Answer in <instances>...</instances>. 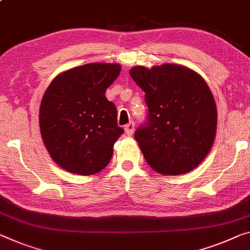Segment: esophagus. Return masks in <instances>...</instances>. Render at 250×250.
Returning <instances> with one entry per match:
<instances>
[{
  "label": "esophagus",
  "instance_id": "34e87169",
  "mask_svg": "<svg viewBox=\"0 0 250 250\" xmlns=\"http://www.w3.org/2000/svg\"><path fill=\"white\" fill-rule=\"evenodd\" d=\"M134 129H135V124H134L133 122L128 123V124L125 126V133H126V135H132L133 132H134Z\"/></svg>",
  "mask_w": 250,
  "mask_h": 250
}]
</instances>
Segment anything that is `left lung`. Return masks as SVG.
Returning a JSON list of instances; mask_svg holds the SVG:
<instances>
[{
	"instance_id": "left-lung-1",
	"label": "left lung",
	"mask_w": 250,
	"mask_h": 250,
	"mask_svg": "<svg viewBox=\"0 0 250 250\" xmlns=\"http://www.w3.org/2000/svg\"><path fill=\"white\" fill-rule=\"evenodd\" d=\"M129 75L145 93L148 108L134 134L147 164L164 175L193 170L216 136L217 107L207 83L191 69L171 63L134 67Z\"/></svg>"
}]
</instances>
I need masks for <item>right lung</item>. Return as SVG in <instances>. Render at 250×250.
<instances>
[{
	"mask_svg": "<svg viewBox=\"0 0 250 250\" xmlns=\"http://www.w3.org/2000/svg\"><path fill=\"white\" fill-rule=\"evenodd\" d=\"M121 72L117 63H87L57 76L42 98L39 123L52 160L70 173L90 175L107 167L124 129L105 91Z\"/></svg>",
	"mask_w": 250,
	"mask_h": 250,
	"instance_id": "1",
	"label": "right lung"
}]
</instances>
